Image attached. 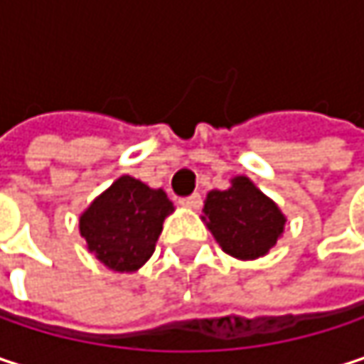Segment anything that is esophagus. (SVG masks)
<instances>
[{
	"label": "esophagus",
	"mask_w": 364,
	"mask_h": 364,
	"mask_svg": "<svg viewBox=\"0 0 364 364\" xmlns=\"http://www.w3.org/2000/svg\"><path fill=\"white\" fill-rule=\"evenodd\" d=\"M179 202H181L183 206H187V208H200L202 196H200V193H191V196H187V198H181Z\"/></svg>",
	"instance_id": "34e87169"
}]
</instances>
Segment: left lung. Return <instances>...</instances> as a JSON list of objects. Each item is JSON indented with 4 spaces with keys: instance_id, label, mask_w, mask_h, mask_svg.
Returning <instances> with one entry per match:
<instances>
[{
    "instance_id": "left-lung-1",
    "label": "left lung",
    "mask_w": 364,
    "mask_h": 364,
    "mask_svg": "<svg viewBox=\"0 0 364 364\" xmlns=\"http://www.w3.org/2000/svg\"><path fill=\"white\" fill-rule=\"evenodd\" d=\"M202 221L225 253L247 261L267 255L287 217L249 177H234L228 189L208 191Z\"/></svg>"
}]
</instances>
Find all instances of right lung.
<instances>
[{"label":"right lung","mask_w":364,"mask_h":364,"mask_svg":"<svg viewBox=\"0 0 364 364\" xmlns=\"http://www.w3.org/2000/svg\"><path fill=\"white\" fill-rule=\"evenodd\" d=\"M173 210L164 189L124 175L80 215V234L109 269L136 272L156 251L162 223Z\"/></svg>","instance_id":"obj_1"}]
</instances>
